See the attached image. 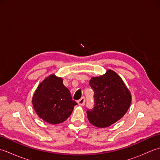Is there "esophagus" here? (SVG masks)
Masks as SVG:
<instances>
[{
	"mask_svg": "<svg viewBox=\"0 0 160 160\" xmlns=\"http://www.w3.org/2000/svg\"><path fill=\"white\" fill-rule=\"evenodd\" d=\"M78 103L79 105L83 106V105H84V103H85V98L84 97L81 98L79 100H78Z\"/></svg>",
	"mask_w": 160,
	"mask_h": 160,
	"instance_id": "1",
	"label": "esophagus"
}]
</instances>
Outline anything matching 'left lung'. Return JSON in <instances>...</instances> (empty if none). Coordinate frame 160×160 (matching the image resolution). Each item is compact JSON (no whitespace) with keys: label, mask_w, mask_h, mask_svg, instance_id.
<instances>
[{"label":"left lung","mask_w":160,"mask_h":160,"mask_svg":"<svg viewBox=\"0 0 160 160\" xmlns=\"http://www.w3.org/2000/svg\"><path fill=\"white\" fill-rule=\"evenodd\" d=\"M89 85L94 91V107L87 109L90 123L99 128L109 127L127 113L131 102L128 89L118 75L112 70L93 77Z\"/></svg>","instance_id":"8db88e82"}]
</instances>
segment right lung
<instances>
[{"label": "right lung", "instance_id": "right-lung-1", "mask_svg": "<svg viewBox=\"0 0 160 160\" xmlns=\"http://www.w3.org/2000/svg\"><path fill=\"white\" fill-rule=\"evenodd\" d=\"M32 103L37 115L49 124L62 123L69 118L77 105L61 78L53 74L39 84Z\"/></svg>", "mask_w": 160, "mask_h": 160}]
</instances>
